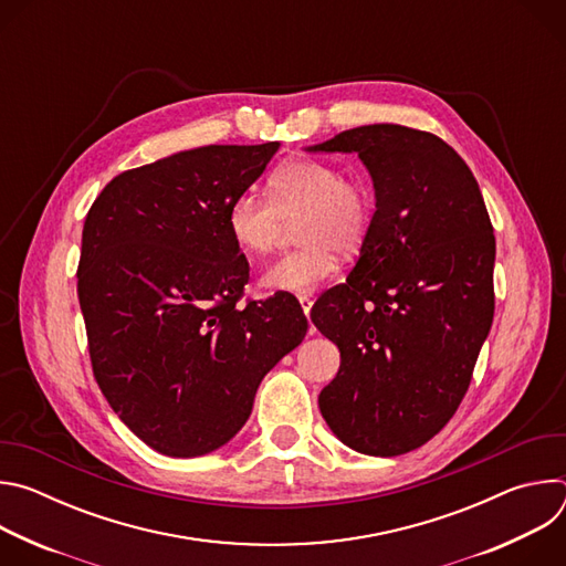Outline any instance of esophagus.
<instances>
[{
	"label": "esophagus",
	"mask_w": 566,
	"mask_h": 566,
	"mask_svg": "<svg viewBox=\"0 0 566 566\" xmlns=\"http://www.w3.org/2000/svg\"><path fill=\"white\" fill-rule=\"evenodd\" d=\"M297 300H300V306H302V311H304V315H306V319H308V317H311V306H313V300H311L308 295H300Z\"/></svg>",
	"instance_id": "obj_1"
}]
</instances>
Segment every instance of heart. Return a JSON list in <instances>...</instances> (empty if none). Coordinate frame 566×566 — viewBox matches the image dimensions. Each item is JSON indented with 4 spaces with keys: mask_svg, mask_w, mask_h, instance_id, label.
Segmentation results:
<instances>
[{
    "mask_svg": "<svg viewBox=\"0 0 566 566\" xmlns=\"http://www.w3.org/2000/svg\"><path fill=\"white\" fill-rule=\"evenodd\" d=\"M271 199L258 190L239 192L226 212L234 247L266 255L289 221H297L300 249L271 262L262 284L273 291L311 293L338 271L343 253H356L374 219L371 192L325 160L297 158L280 166L269 181Z\"/></svg>",
    "mask_w": 566,
    "mask_h": 566,
    "instance_id": "heart-1",
    "label": "heart"
}]
</instances>
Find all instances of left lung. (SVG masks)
Segmentation results:
<instances>
[{
    "label": "left lung",
    "mask_w": 566,
    "mask_h": 566,
    "mask_svg": "<svg viewBox=\"0 0 566 566\" xmlns=\"http://www.w3.org/2000/svg\"><path fill=\"white\" fill-rule=\"evenodd\" d=\"M306 149L358 154L376 197L347 284L311 311L340 349L317 406L352 450L406 454L452 419L491 332V217L465 160L430 132L378 123Z\"/></svg>",
    "instance_id": "obj_1"
}]
</instances>
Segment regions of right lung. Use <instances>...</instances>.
I'll return each instance as SVG.
<instances>
[{
	"mask_svg": "<svg viewBox=\"0 0 566 566\" xmlns=\"http://www.w3.org/2000/svg\"><path fill=\"white\" fill-rule=\"evenodd\" d=\"M280 143L206 145L112 179L77 266L94 376L118 419L168 457H201L251 417L262 378L306 336L295 297L237 306L249 262L230 201Z\"/></svg>",
	"mask_w": 566,
	"mask_h": 566,
	"instance_id": "add662e5",
	"label": "right lung"
}]
</instances>
